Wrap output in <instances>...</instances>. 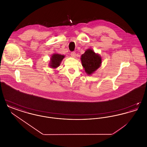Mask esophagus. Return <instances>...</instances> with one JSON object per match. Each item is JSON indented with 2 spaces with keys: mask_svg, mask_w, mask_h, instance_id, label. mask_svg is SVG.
<instances>
[{
  "mask_svg": "<svg viewBox=\"0 0 147 147\" xmlns=\"http://www.w3.org/2000/svg\"><path fill=\"white\" fill-rule=\"evenodd\" d=\"M70 55L73 57H75L76 55V53L75 52H71V53H70Z\"/></svg>",
  "mask_w": 147,
  "mask_h": 147,
  "instance_id": "34e87169",
  "label": "esophagus"
}]
</instances>
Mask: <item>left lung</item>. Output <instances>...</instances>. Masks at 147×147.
<instances>
[{
	"instance_id": "obj_1",
	"label": "left lung",
	"mask_w": 147,
	"mask_h": 147,
	"mask_svg": "<svg viewBox=\"0 0 147 147\" xmlns=\"http://www.w3.org/2000/svg\"><path fill=\"white\" fill-rule=\"evenodd\" d=\"M81 61L85 72L90 75L100 67L101 58L92 49H88L81 56Z\"/></svg>"
}]
</instances>
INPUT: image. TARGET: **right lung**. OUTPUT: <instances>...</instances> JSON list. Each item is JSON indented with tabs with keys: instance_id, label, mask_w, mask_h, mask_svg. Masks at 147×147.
Masks as SVG:
<instances>
[{
	"instance_id": "1",
	"label": "right lung",
	"mask_w": 147,
	"mask_h": 147,
	"mask_svg": "<svg viewBox=\"0 0 147 147\" xmlns=\"http://www.w3.org/2000/svg\"><path fill=\"white\" fill-rule=\"evenodd\" d=\"M64 56L59 54H54L52 56L51 58L50 67L53 68H55L59 66L60 63L62 62V60L64 58Z\"/></svg>"
}]
</instances>
